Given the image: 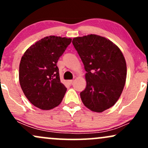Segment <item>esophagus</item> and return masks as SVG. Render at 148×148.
Instances as JSON below:
<instances>
[{"label": "esophagus", "instance_id": "esophagus-1", "mask_svg": "<svg viewBox=\"0 0 148 148\" xmlns=\"http://www.w3.org/2000/svg\"><path fill=\"white\" fill-rule=\"evenodd\" d=\"M73 81H74V80H68V81H67V82H68L69 84H72L73 83Z\"/></svg>", "mask_w": 148, "mask_h": 148}]
</instances>
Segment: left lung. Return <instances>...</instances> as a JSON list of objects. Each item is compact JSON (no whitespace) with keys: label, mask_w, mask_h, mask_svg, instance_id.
<instances>
[{"label":"left lung","mask_w":148,"mask_h":148,"mask_svg":"<svg viewBox=\"0 0 148 148\" xmlns=\"http://www.w3.org/2000/svg\"><path fill=\"white\" fill-rule=\"evenodd\" d=\"M72 44L86 71V87L80 93L84 104L101 113L111 108L121 95L127 77V64L120 49L97 35L78 37Z\"/></svg>","instance_id":"1"}]
</instances>
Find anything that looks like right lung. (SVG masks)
<instances>
[{
	"instance_id": "right-lung-1",
	"label": "right lung",
	"mask_w": 148,
	"mask_h": 148,
	"mask_svg": "<svg viewBox=\"0 0 148 148\" xmlns=\"http://www.w3.org/2000/svg\"><path fill=\"white\" fill-rule=\"evenodd\" d=\"M72 39L49 36L26 50L19 64V83L35 106L50 110L58 106L67 88L60 82L57 62Z\"/></svg>"
}]
</instances>
